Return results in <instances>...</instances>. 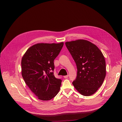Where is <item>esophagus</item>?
<instances>
[{"label":"esophagus","instance_id":"obj_1","mask_svg":"<svg viewBox=\"0 0 122 122\" xmlns=\"http://www.w3.org/2000/svg\"><path fill=\"white\" fill-rule=\"evenodd\" d=\"M68 75H66V76H64V78L65 79H67V78H68Z\"/></svg>","mask_w":122,"mask_h":122}]
</instances>
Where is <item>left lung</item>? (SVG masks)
Instances as JSON below:
<instances>
[{
  "label": "left lung",
  "instance_id": "obj_1",
  "mask_svg": "<svg viewBox=\"0 0 122 122\" xmlns=\"http://www.w3.org/2000/svg\"><path fill=\"white\" fill-rule=\"evenodd\" d=\"M77 67L73 85L80 94L90 96L101 86L106 76L104 57L97 46L85 40L65 42Z\"/></svg>",
  "mask_w": 122,
  "mask_h": 122
}]
</instances>
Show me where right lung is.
<instances>
[{
  "label": "right lung",
  "mask_w": 122,
  "mask_h": 122,
  "mask_svg": "<svg viewBox=\"0 0 122 122\" xmlns=\"http://www.w3.org/2000/svg\"><path fill=\"white\" fill-rule=\"evenodd\" d=\"M59 43H37L30 47L21 61L22 76L31 91L43 101L59 92L62 80L55 77L54 60L63 46Z\"/></svg>",
  "instance_id": "obj_1"
}]
</instances>
